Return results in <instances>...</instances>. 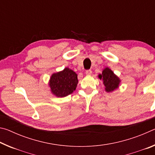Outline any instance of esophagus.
Wrapping results in <instances>:
<instances>
[{
	"mask_svg": "<svg viewBox=\"0 0 155 155\" xmlns=\"http://www.w3.org/2000/svg\"><path fill=\"white\" fill-rule=\"evenodd\" d=\"M91 73H92V71L91 70H87L85 71V74L87 75H90Z\"/></svg>",
	"mask_w": 155,
	"mask_h": 155,
	"instance_id": "esophagus-1",
	"label": "esophagus"
}]
</instances>
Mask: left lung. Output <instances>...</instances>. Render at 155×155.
Wrapping results in <instances>:
<instances>
[{
  "label": "left lung",
  "mask_w": 155,
  "mask_h": 155,
  "mask_svg": "<svg viewBox=\"0 0 155 155\" xmlns=\"http://www.w3.org/2000/svg\"><path fill=\"white\" fill-rule=\"evenodd\" d=\"M98 78L103 81L104 89L107 92H111L118 88L120 83L119 77L115 75L114 72L109 68H105L102 74L98 75Z\"/></svg>",
  "instance_id": "1"
}]
</instances>
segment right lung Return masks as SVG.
<instances>
[{"instance_id": "add662e5", "label": "right lung", "mask_w": 155, "mask_h": 155, "mask_svg": "<svg viewBox=\"0 0 155 155\" xmlns=\"http://www.w3.org/2000/svg\"><path fill=\"white\" fill-rule=\"evenodd\" d=\"M77 74L68 68L52 74L49 81L52 94L61 98L72 94L77 88Z\"/></svg>"}]
</instances>
